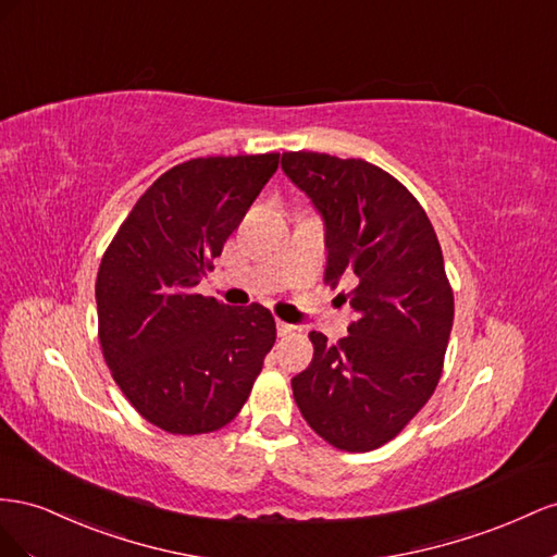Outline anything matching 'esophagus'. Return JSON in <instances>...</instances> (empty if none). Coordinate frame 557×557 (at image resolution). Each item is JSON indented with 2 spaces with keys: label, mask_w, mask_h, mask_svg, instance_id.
Segmentation results:
<instances>
[{
  "label": "esophagus",
  "mask_w": 557,
  "mask_h": 557,
  "mask_svg": "<svg viewBox=\"0 0 557 557\" xmlns=\"http://www.w3.org/2000/svg\"><path fill=\"white\" fill-rule=\"evenodd\" d=\"M294 331H296V326H294V324L277 322V336H280V338H287V336H292Z\"/></svg>",
  "instance_id": "obj_1"
}]
</instances>
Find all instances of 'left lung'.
<instances>
[{
    "instance_id": "1",
    "label": "left lung",
    "mask_w": 557,
    "mask_h": 557,
    "mask_svg": "<svg viewBox=\"0 0 557 557\" xmlns=\"http://www.w3.org/2000/svg\"><path fill=\"white\" fill-rule=\"evenodd\" d=\"M282 170L322 214L324 282L352 280L357 314L336 345L310 333L314 355L292 380L294 399L333 448L369 453L399 434L438 385L455 314L438 237L416 196L361 158L287 151Z\"/></svg>"
}]
</instances>
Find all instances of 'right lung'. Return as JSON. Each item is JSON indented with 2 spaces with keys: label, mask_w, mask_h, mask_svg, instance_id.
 Wrapping results in <instances>:
<instances>
[{
  "label": "right lung",
  "mask_w": 557,
  "mask_h": 557,
  "mask_svg": "<svg viewBox=\"0 0 557 557\" xmlns=\"http://www.w3.org/2000/svg\"><path fill=\"white\" fill-rule=\"evenodd\" d=\"M277 163L280 153H257L174 165L104 251L95 282L104 361L125 399L168 434L226 426L275 345L268 308H231L196 287Z\"/></svg>",
  "instance_id": "add662e5"
}]
</instances>
